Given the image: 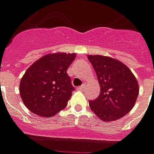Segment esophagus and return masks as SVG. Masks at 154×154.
Masks as SVG:
<instances>
[{
  "label": "esophagus",
  "mask_w": 154,
  "mask_h": 154,
  "mask_svg": "<svg viewBox=\"0 0 154 154\" xmlns=\"http://www.w3.org/2000/svg\"><path fill=\"white\" fill-rule=\"evenodd\" d=\"M85 88H86V84H82V86H80V87H78L77 89H78V90H80V91H82Z\"/></svg>",
  "instance_id": "1"
}]
</instances>
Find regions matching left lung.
I'll use <instances>...</instances> for the list:
<instances>
[{
	"label": "left lung",
	"instance_id": "left-lung-1",
	"mask_svg": "<svg viewBox=\"0 0 154 154\" xmlns=\"http://www.w3.org/2000/svg\"><path fill=\"white\" fill-rule=\"evenodd\" d=\"M88 58L101 88L98 97L89 101L91 110L103 122L124 117L133 109L139 93L135 76L117 59L102 55H88Z\"/></svg>",
	"mask_w": 154,
	"mask_h": 154
}]
</instances>
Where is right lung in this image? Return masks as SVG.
Wrapping results in <instances>:
<instances>
[{"label":"right lung","instance_id":"1","mask_svg":"<svg viewBox=\"0 0 154 154\" xmlns=\"http://www.w3.org/2000/svg\"><path fill=\"white\" fill-rule=\"evenodd\" d=\"M76 53L55 52L34 62L21 77L20 95L35 114L51 118L65 108L74 88L66 70Z\"/></svg>","mask_w":154,"mask_h":154}]
</instances>
